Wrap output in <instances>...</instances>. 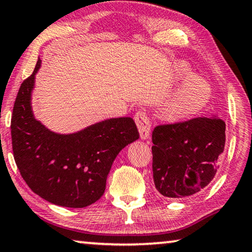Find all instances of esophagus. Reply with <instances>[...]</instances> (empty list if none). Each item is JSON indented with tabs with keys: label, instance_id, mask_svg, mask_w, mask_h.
<instances>
[{
	"label": "esophagus",
	"instance_id": "34e87169",
	"mask_svg": "<svg viewBox=\"0 0 252 252\" xmlns=\"http://www.w3.org/2000/svg\"><path fill=\"white\" fill-rule=\"evenodd\" d=\"M135 123H136V125L138 127L139 136H141V138H149L151 134V124L148 115H146L144 111H137L136 115H135Z\"/></svg>",
	"mask_w": 252,
	"mask_h": 252
}]
</instances>
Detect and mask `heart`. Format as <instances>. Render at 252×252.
<instances>
[{
  "instance_id": "1",
  "label": "heart",
  "mask_w": 252,
  "mask_h": 252,
  "mask_svg": "<svg viewBox=\"0 0 252 252\" xmlns=\"http://www.w3.org/2000/svg\"><path fill=\"white\" fill-rule=\"evenodd\" d=\"M186 66L178 67L176 76L179 81L188 80L181 86L164 108V115L172 123L184 122L204 110L212 98V87L202 77H192Z\"/></svg>"
}]
</instances>
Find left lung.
<instances>
[{
	"label": "left lung",
	"instance_id": "1",
	"mask_svg": "<svg viewBox=\"0 0 252 252\" xmlns=\"http://www.w3.org/2000/svg\"><path fill=\"white\" fill-rule=\"evenodd\" d=\"M153 181L169 198L206 188L215 177L225 145V123L218 116L160 125L152 133Z\"/></svg>",
	"mask_w": 252,
	"mask_h": 252
}]
</instances>
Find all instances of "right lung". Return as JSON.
Instances as JSON below:
<instances>
[{
    "instance_id": "add662e5",
    "label": "right lung",
    "mask_w": 252,
    "mask_h": 252,
    "mask_svg": "<svg viewBox=\"0 0 252 252\" xmlns=\"http://www.w3.org/2000/svg\"><path fill=\"white\" fill-rule=\"evenodd\" d=\"M23 81L15 99L11 137L15 163L32 190L47 202L81 208L103 195L118 153L139 137L130 117L109 118L72 134H59L34 118L32 94L40 68Z\"/></svg>"
}]
</instances>
